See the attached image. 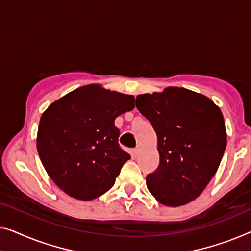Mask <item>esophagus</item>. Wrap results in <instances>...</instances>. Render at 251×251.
<instances>
[{"label": "esophagus", "instance_id": "esophagus-1", "mask_svg": "<svg viewBox=\"0 0 251 251\" xmlns=\"http://www.w3.org/2000/svg\"><path fill=\"white\" fill-rule=\"evenodd\" d=\"M140 151H141V148L140 147H136L135 149H134V154H135V155H137L138 154V153H140Z\"/></svg>", "mask_w": 251, "mask_h": 251}]
</instances>
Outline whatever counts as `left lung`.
Wrapping results in <instances>:
<instances>
[{"mask_svg": "<svg viewBox=\"0 0 251 251\" xmlns=\"http://www.w3.org/2000/svg\"><path fill=\"white\" fill-rule=\"evenodd\" d=\"M136 108L158 137L160 162L147 177L149 192L171 207L196 200L218 171L226 147L220 107L201 93L168 87L138 95Z\"/></svg>", "mask_w": 251, "mask_h": 251, "instance_id": "1", "label": "left lung"}]
</instances>
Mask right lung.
Listing matches in <instances>:
<instances>
[{
  "label": "right lung",
  "instance_id": "obj_1",
  "mask_svg": "<svg viewBox=\"0 0 251 251\" xmlns=\"http://www.w3.org/2000/svg\"><path fill=\"white\" fill-rule=\"evenodd\" d=\"M134 96L88 84L50 103L40 117L37 150L53 181L81 201L114 186L128 153L119 148L115 119L134 109Z\"/></svg>",
  "mask_w": 251,
  "mask_h": 251
}]
</instances>
